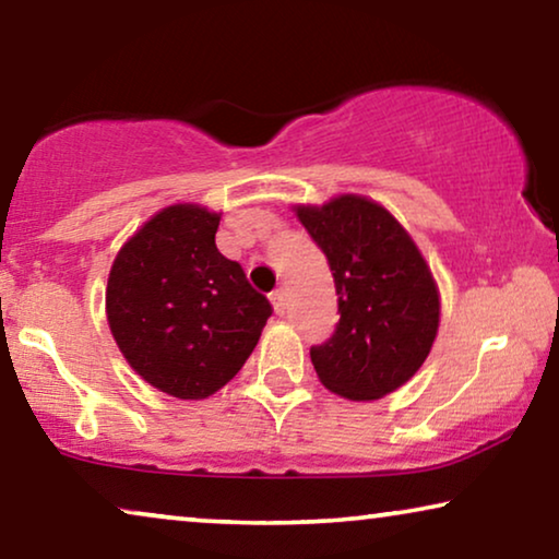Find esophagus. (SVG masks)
Returning <instances> with one entry per match:
<instances>
[{"mask_svg": "<svg viewBox=\"0 0 559 559\" xmlns=\"http://www.w3.org/2000/svg\"><path fill=\"white\" fill-rule=\"evenodd\" d=\"M270 299H272L274 312H277V314H285V293H282V289H274V293L270 295Z\"/></svg>", "mask_w": 559, "mask_h": 559, "instance_id": "1", "label": "esophagus"}]
</instances>
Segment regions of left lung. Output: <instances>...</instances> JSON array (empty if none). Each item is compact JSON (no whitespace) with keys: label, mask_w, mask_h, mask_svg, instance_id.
Segmentation results:
<instances>
[{"label":"left lung","mask_w":559,"mask_h":559,"mask_svg":"<svg viewBox=\"0 0 559 559\" xmlns=\"http://www.w3.org/2000/svg\"><path fill=\"white\" fill-rule=\"evenodd\" d=\"M297 219L325 252L340 322L310 358L320 383L347 401L399 391L431 353L441 295L431 266L378 201L340 193L322 206L297 204Z\"/></svg>","instance_id":"obj_1"}]
</instances>
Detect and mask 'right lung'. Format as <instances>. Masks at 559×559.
<instances>
[{
    "label": "right lung",
    "mask_w": 559,
    "mask_h": 559,
    "mask_svg": "<svg viewBox=\"0 0 559 559\" xmlns=\"http://www.w3.org/2000/svg\"><path fill=\"white\" fill-rule=\"evenodd\" d=\"M222 214L174 204L153 214L112 260L105 314L135 373L160 393L201 401L239 373L272 305L216 249Z\"/></svg>",
    "instance_id": "1"
}]
</instances>
